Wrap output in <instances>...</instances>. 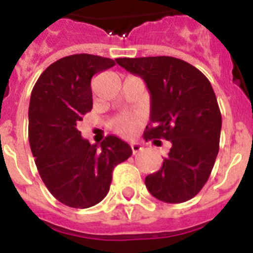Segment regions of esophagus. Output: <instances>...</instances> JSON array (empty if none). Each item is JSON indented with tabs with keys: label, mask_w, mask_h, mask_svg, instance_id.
<instances>
[{
	"label": "esophagus",
	"mask_w": 253,
	"mask_h": 253,
	"mask_svg": "<svg viewBox=\"0 0 253 253\" xmlns=\"http://www.w3.org/2000/svg\"><path fill=\"white\" fill-rule=\"evenodd\" d=\"M131 149H133V153H138V152L142 151L143 147L139 143H131Z\"/></svg>",
	"instance_id": "obj_1"
}]
</instances>
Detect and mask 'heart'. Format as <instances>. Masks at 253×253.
<instances>
[{
	"instance_id": "obj_1",
	"label": "heart",
	"mask_w": 253,
	"mask_h": 253,
	"mask_svg": "<svg viewBox=\"0 0 253 253\" xmlns=\"http://www.w3.org/2000/svg\"><path fill=\"white\" fill-rule=\"evenodd\" d=\"M138 123H139V116L135 114L124 113L116 116L113 124L116 131H119L120 134H124V135H130L137 128Z\"/></svg>"
}]
</instances>
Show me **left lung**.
Returning <instances> with one entry per match:
<instances>
[{
  "mask_svg": "<svg viewBox=\"0 0 253 253\" xmlns=\"http://www.w3.org/2000/svg\"><path fill=\"white\" fill-rule=\"evenodd\" d=\"M115 60L140 76L151 92V122L144 139L172 144L161 169L146 177L147 189L161 202H187L207 184L219 152L222 115L213 87L198 68L178 58Z\"/></svg>",
  "mask_w": 253,
  "mask_h": 253,
  "instance_id": "obj_1",
  "label": "left lung"
}]
</instances>
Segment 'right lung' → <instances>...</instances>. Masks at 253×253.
I'll list each match as a JSON object with an SVG mask.
<instances>
[{
  "mask_svg": "<svg viewBox=\"0 0 253 253\" xmlns=\"http://www.w3.org/2000/svg\"><path fill=\"white\" fill-rule=\"evenodd\" d=\"M114 66L110 58L68 55L51 63L31 91L29 143L35 165L46 189L67 207L84 209L101 202L114 169L133 153L115 135L97 146L77 129L92 109L91 78Z\"/></svg>",
  "mask_w": 253,
  "mask_h": 253,
  "instance_id": "1",
  "label": "right lung"
}]
</instances>
